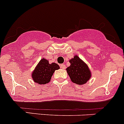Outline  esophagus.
<instances>
[{
    "mask_svg": "<svg viewBox=\"0 0 124 124\" xmlns=\"http://www.w3.org/2000/svg\"><path fill=\"white\" fill-rule=\"evenodd\" d=\"M60 67H61V68H62V69H63V70L65 69V68H66V66L64 64H61V65H60Z\"/></svg>",
    "mask_w": 124,
    "mask_h": 124,
    "instance_id": "obj_1",
    "label": "esophagus"
}]
</instances>
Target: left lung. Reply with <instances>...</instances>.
<instances>
[{"label":"left lung","mask_w":124,"mask_h":124,"mask_svg":"<svg viewBox=\"0 0 124 124\" xmlns=\"http://www.w3.org/2000/svg\"><path fill=\"white\" fill-rule=\"evenodd\" d=\"M71 65L67 68L71 81L77 85H83L89 80L91 72L87 65L77 56L70 61Z\"/></svg>","instance_id":"left-lung-1"}]
</instances>
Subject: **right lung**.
<instances>
[{
	"mask_svg": "<svg viewBox=\"0 0 124 124\" xmlns=\"http://www.w3.org/2000/svg\"><path fill=\"white\" fill-rule=\"evenodd\" d=\"M59 69V66L57 63L50 64L47 59H42L32 72V79L39 85L47 84L50 81L55 70Z\"/></svg>",
	"mask_w": 124,
	"mask_h": 124,
	"instance_id": "1",
	"label": "right lung"
}]
</instances>
